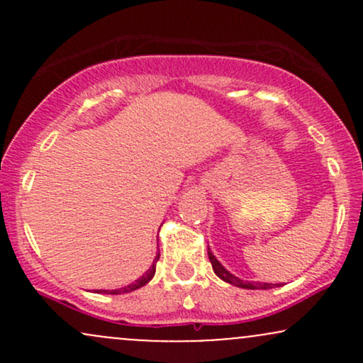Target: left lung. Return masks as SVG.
<instances>
[{
    "label": "left lung",
    "mask_w": 363,
    "mask_h": 363,
    "mask_svg": "<svg viewBox=\"0 0 363 363\" xmlns=\"http://www.w3.org/2000/svg\"><path fill=\"white\" fill-rule=\"evenodd\" d=\"M208 257H210V262L211 266H213V272L218 278H222L223 281L230 283V285H235V286H240V289H249V290H268V289H273V286H278L277 283H251V281H244L240 280V278L234 277L232 273H228L227 269L223 268L222 264H220L218 261H216V257L213 256V252L210 251V247H208Z\"/></svg>",
    "instance_id": "left-lung-1"
}]
</instances>
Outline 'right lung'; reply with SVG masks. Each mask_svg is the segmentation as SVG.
<instances>
[{
	"label": "right lung",
	"instance_id": "right-lung-1",
	"mask_svg": "<svg viewBox=\"0 0 363 363\" xmlns=\"http://www.w3.org/2000/svg\"><path fill=\"white\" fill-rule=\"evenodd\" d=\"M158 257H160V254H158V256L155 257V261H153L152 268H150L148 272L145 273L143 277L140 278V280H136L135 283H131V285L124 286V289H118V290H97V291H104V294H111V295H118V294H129V291H133V290L140 289V286L147 285V283H148V281L152 280V278H153V274H155V268H157V261H158Z\"/></svg>",
	"mask_w": 363,
	"mask_h": 363
}]
</instances>
